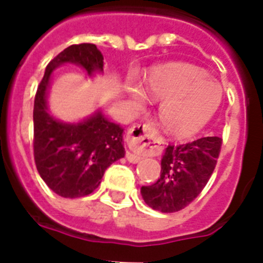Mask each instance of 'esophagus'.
<instances>
[{
  "instance_id": "obj_1",
  "label": "esophagus",
  "mask_w": 263,
  "mask_h": 263,
  "mask_svg": "<svg viewBox=\"0 0 263 263\" xmlns=\"http://www.w3.org/2000/svg\"><path fill=\"white\" fill-rule=\"evenodd\" d=\"M126 143L130 150L126 153V159L130 163H138L143 155L157 153V130L148 122L133 125L127 132Z\"/></svg>"
}]
</instances>
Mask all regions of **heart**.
<instances>
[{"mask_svg": "<svg viewBox=\"0 0 263 263\" xmlns=\"http://www.w3.org/2000/svg\"><path fill=\"white\" fill-rule=\"evenodd\" d=\"M148 95L163 100L160 124L167 133L188 137L203 129L221 103V89L206 72L191 64H170L153 71L146 79ZM130 96L143 103L146 93L137 84H130Z\"/></svg>", "mask_w": 263, "mask_h": 263, "instance_id": "1", "label": "heart"}]
</instances>
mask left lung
I'll return each mask as SVG.
<instances>
[{"label":"left lung","instance_id":"8db88e82","mask_svg":"<svg viewBox=\"0 0 263 263\" xmlns=\"http://www.w3.org/2000/svg\"><path fill=\"white\" fill-rule=\"evenodd\" d=\"M222 139L204 137L184 145H168L162 158L157 182L141 188L143 200L153 210L173 213L199 196L217 163Z\"/></svg>","mask_w":263,"mask_h":263}]
</instances>
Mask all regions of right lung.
<instances>
[{"mask_svg":"<svg viewBox=\"0 0 263 263\" xmlns=\"http://www.w3.org/2000/svg\"><path fill=\"white\" fill-rule=\"evenodd\" d=\"M73 63L88 75L103 72L104 58L92 43L72 45L46 67L34 100V159L46 184L59 196L75 199L92 194L105 170L125 157L124 129L96 111L79 124H64L48 113L47 90L55 68Z\"/></svg>","mask_w":263,"mask_h":263,"instance_id":"add662e5","label":"right lung"}]
</instances>
